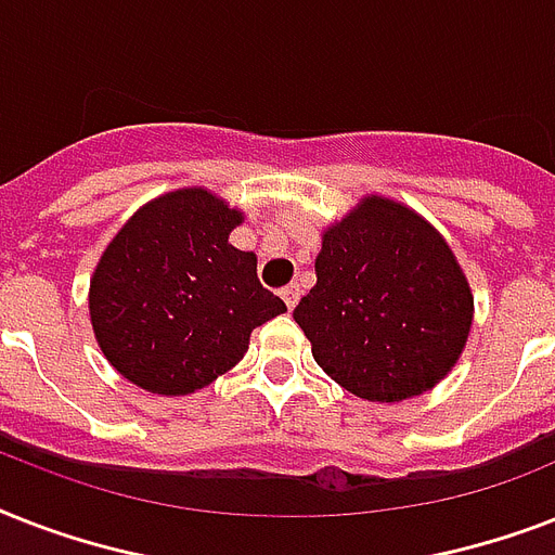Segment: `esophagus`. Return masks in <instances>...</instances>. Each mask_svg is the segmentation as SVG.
I'll return each instance as SVG.
<instances>
[{
  "label": "esophagus",
  "mask_w": 555,
  "mask_h": 555,
  "mask_svg": "<svg viewBox=\"0 0 555 555\" xmlns=\"http://www.w3.org/2000/svg\"><path fill=\"white\" fill-rule=\"evenodd\" d=\"M299 296H302V291H299V285H294V282H291V285H287V287H282V299H285L287 308H296V302H299Z\"/></svg>",
  "instance_id": "obj_1"
}]
</instances>
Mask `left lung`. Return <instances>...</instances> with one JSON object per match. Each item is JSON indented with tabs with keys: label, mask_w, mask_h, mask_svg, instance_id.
Returning a JSON list of instances; mask_svg holds the SVG:
<instances>
[{
	"label": "left lung",
	"mask_w": 555,
	"mask_h": 555,
	"mask_svg": "<svg viewBox=\"0 0 555 555\" xmlns=\"http://www.w3.org/2000/svg\"><path fill=\"white\" fill-rule=\"evenodd\" d=\"M294 320L331 379L397 403L438 386L457 363L473 328V291L429 221L369 195L322 233L317 285Z\"/></svg>",
	"instance_id": "8db88e82"
}]
</instances>
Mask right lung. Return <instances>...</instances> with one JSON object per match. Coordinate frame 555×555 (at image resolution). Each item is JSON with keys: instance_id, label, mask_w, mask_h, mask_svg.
Masks as SVG:
<instances>
[{"instance_id": "add662e5", "label": "right lung", "mask_w": 555, "mask_h": 555, "mask_svg": "<svg viewBox=\"0 0 555 555\" xmlns=\"http://www.w3.org/2000/svg\"><path fill=\"white\" fill-rule=\"evenodd\" d=\"M242 212L201 186L143 204L100 256L89 287L100 351L152 395H192L233 369L253 328L285 313L256 256L230 244Z\"/></svg>"}]
</instances>
